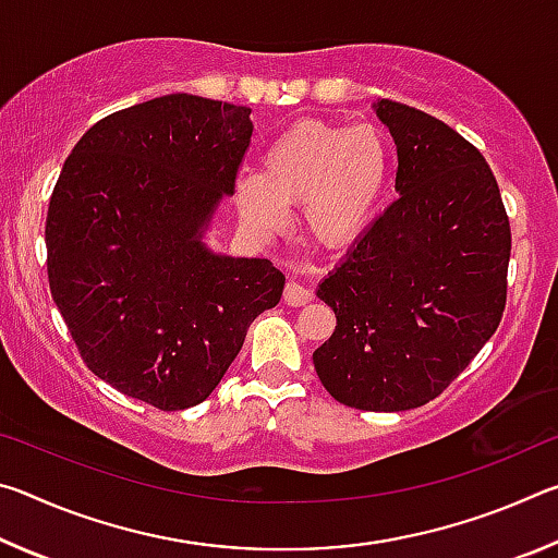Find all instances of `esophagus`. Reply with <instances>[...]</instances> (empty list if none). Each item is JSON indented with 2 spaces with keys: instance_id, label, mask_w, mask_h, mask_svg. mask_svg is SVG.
Returning a JSON list of instances; mask_svg holds the SVG:
<instances>
[{
  "instance_id": "34e87169",
  "label": "esophagus",
  "mask_w": 558,
  "mask_h": 558,
  "mask_svg": "<svg viewBox=\"0 0 558 558\" xmlns=\"http://www.w3.org/2000/svg\"><path fill=\"white\" fill-rule=\"evenodd\" d=\"M282 300H286V305H290V307H302V305H307L310 300H313V290L310 288H305V286H300V282H288L286 286V292H282Z\"/></svg>"
}]
</instances>
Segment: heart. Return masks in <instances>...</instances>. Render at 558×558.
Masks as SVG:
<instances>
[{
  "label": "heart",
  "instance_id": "heart-1",
  "mask_svg": "<svg viewBox=\"0 0 558 558\" xmlns=\"http://www.w3.org/2000/svg\"><path fill=\"white\" fill-rule=\"evenodd\" d=\"M391 174L384 130L302 120L263 149L260 172L239 174L233 202L253 231L288 229V206L302 204L307 233L325 248H347L374 219Z\"/></svg>",
  "mask_w": 558,
  "mask_h": 558
}]
</instances>
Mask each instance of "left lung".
Returning <instances> with one entry per match:
<instances>
[{
	"label": "left lung",
	"mask_w": 558,
	"mask_h": 558,
	"mask_svg": "<svg viewBox=\"0 0 558 558\" xmlns=\"http://www.w3.org/2000/svg\"><path fill=\"white\" fill-rule=\"evenodd\" d=\"M374 110L399 155V199L317 286L337 327L313 362L339 403L409 411L495 335L512 233L493 169L465 137L401 102Z\"/></svg>",
	"instance_id": "1"
}]
</instances>
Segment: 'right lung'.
Returning a JSON list of instances; mask_svg holds the SVG:
<instances>
[{
	"label": "right lung",
	"instance_id": "obj_1",
	"mask_svg": "<svg viewBox=\"0 0 558 558\" xmlns=\"http://www.w3.org/2000/svg\"><path fill=\"white\" fill-rule=\"evenodd\" d=\"M251 135V108L172 93L96 122L53 186L56 307L88 369L159 411L209 399L286 288L270 260L204 243Z\"/></svg>",
	"mask_w": 558,
	"mask_h": 558
}]
</instances>
